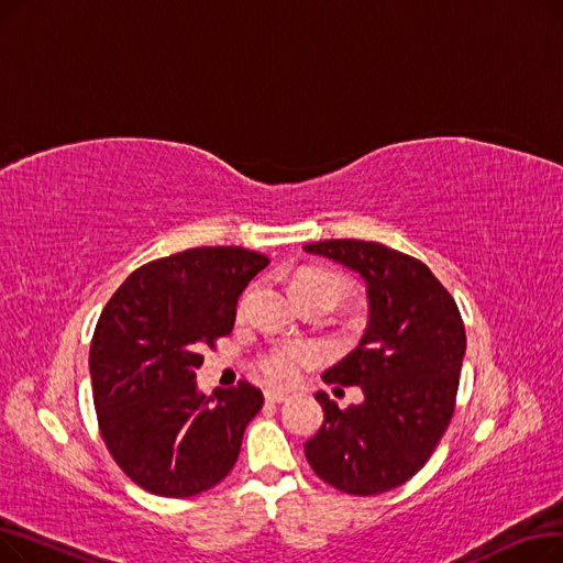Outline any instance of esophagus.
Masks as SVG:
<instances>
[{
	"label": "esophagus",
	"instance_id": "1",
	"mask_svg": "<svg viewBox=\"0 0 563 563\" xmlns=\"http://www.w3.org/2000/svg\"><path fill=\"white\" fill-rule=\"evenodd\" d=\"M264 399L269 401V404H283V401H289V395L287 393H278V390H266Z\"/></svg>",
	"mask_w": 563,
	"mask_h": 563
}]
</instances>
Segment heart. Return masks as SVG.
Instances as JSON below:
<instances>
[{"label":"heart","instance_id":"b5f03b06","mask_svg":"<svg viewBox=\"0 0 563 563\" xmlns=\"http://www.w3.org/2000/svg\"><path fill=\"white\" fill-rule=\"evenodd\" d=\"M294 294H297L299 301L308 297H327L333 303H338L342 297V283L331 272L312 269L297 276V280H294ZM246 301L249 294L242 299V310L246 308ZM317 358L319 351L314 344L287 342L276 344L266 353H262L257 361V369L266 380L274 383V386H291V383L299 378L301 369L317 363Z\"/></svg>","mask_w":563,"mask_h":563}]
</instances>
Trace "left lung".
<instances>
[{
    "label": "left lung",
    "mask_w": 563,
    "mask_h": 563,
    "mask_svg": "<svg viewBox=\"0 0 563 563\" xmlns=\"http://www.w3.org/2000/svg\"><path fill=\"white\" fill-rule=\"evenodd\" d=\"M356 272L367 287V329L327 383L361 386L365 401L340 408L317 393L321 429L306 442L314 475L349 495L406 484L429 461L456 406L465 327L452 294L429 266L363 240L303 246Z\"/></svg>",
    "instance_id": "obj_1"
}]
</instances>
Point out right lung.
<instances>
[{
  "label": "right lung",
  "instance_id": "obj_1",
  "mask_svg": "<svg viewBox=\"0 0 563 563\" xmlns=\"http://www.w3.org/2000/svg\"><path fill=\"white\" fill-rule=\"evenodd\" d=\"M269 264L242 246H200L147 262L104 306L88 353L104 445L125 475L162 497L225 479L260 388L198 393L200 349L230 335L236 299Z\"/></svg>",
  "mask_w": 563,
  "mask_h": 563
}]
</instances>
